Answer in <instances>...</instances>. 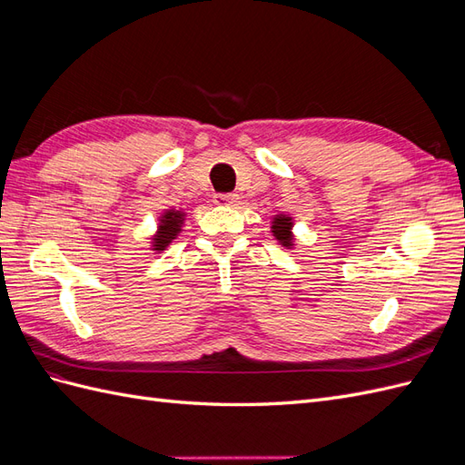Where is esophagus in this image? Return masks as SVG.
Masks as SVG:
<instances>
[{
	"instance_id": "34e87169",
	"label": "esophagus",
	"mask_w": 465,
	"mask_h": 465,
	"mask_svg": "<svg viewBox=\"0 0 465 465\" xmlns=\"http://www.w3.org/2000/svg\"><path fill=\"white\" fill-rule=\"evenodd\" d=\"M215 203L217 205H234L238 202V195L232 193V192H227V193H215Z\"/></svg>"
}]
</instances>
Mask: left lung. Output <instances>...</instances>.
<instances>
[{"label":"left lung","instance_id":"1","mask_svg":"<svg viewBox=\"0 0 465 465\" xmlns=\"http://www.w3.org/2000/svg\"><path fill=\"white\" fill-rule=\"evenodd\" d=\"M291 227H292V223H291V219L289 217H277L275 221H273V234L277 236V241L283 244V246H289L291 244Z\"/></svg>","mask_w":465,"mask_h":465}]
</instances>
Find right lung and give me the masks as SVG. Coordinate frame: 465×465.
Wrapping results in <instances>:
<instances>
[{
    "mask_svg": "<svg viewBox=\"0 0 465 465\" xmlns=\"http://www.w3.org/2000/svg\"><path fill=\"white\" fill-rule=\"evenodd\" d=\"M180 223H182V213L178 211H166L164 217L161 219L159 224V232L154 234V250H164L166 244L173 241V238L178 234L180 231Z\"/></svg>",
    "mask_w": 465,
    "mask_h": 465,
    "instance_id": "1",
    "label": "right lung"
}]
</instances>
